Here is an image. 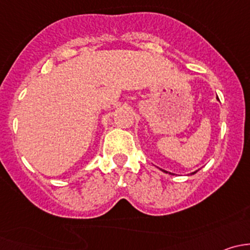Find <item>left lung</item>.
Wrapping results in <instances>:
<instances>
[{
    "instance_id": "8db88e82",
    "label": "left lung",
    "mask_w": 250,
    "mask_h": 250,
    "mask_svg": "<svg viewBox=\"0 0 250 250\" xmlns=\"http://www.w3.org/2000/svg\"><path fill=\"white\" fill-rule=\"evenodd\" d=\"M163 172H166V170H163ZM166 173H167V172H166ZM196 173V172H195Z\"/></svg>"
}]
</instances>
